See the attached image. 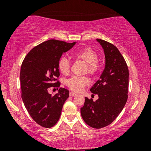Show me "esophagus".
Segmentation results:
<instances>
[{
	"mask_svg": "<svg viewBox=\"0 0 151 151\" xmlns=\"http://www.w3.org/2000/svg\"><path fill=\"white\" fill-rule=\"evenodd\" d=\"M77 93H76L75 92H73V91H71L69 93V96H76Z\"/></svg>",
	"mask_w": 151,
	"mask_h": 151,
	"instance_id": "esophagus-1",
	"label": "esophagus"
}]
</instances>
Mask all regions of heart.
Segmentation results:
<instances>
[{"label": "heart", "instance_id": "b5f03b06", "mask_svg": "<svg viewBox=\"0 0 151 151\" xmlns=\"http://www.w3.org/2000/svg\"><path fill=\"white\" fill-rule=\"evenodd\" d=\"M73 56L77 60H81L86 64V71L89 74L96 73L98 69V54L93 49L90 47H84L78 49L73 53ZM60 71L64 75H67L70 71V63L67 58L63 57L58 63ZM89 83L88 79L84 76H74L68 80L67 84L72 91L80 92L84 87Z\"/></svg>", "mask_w": 151, "mask_h": 151}]
</instances>
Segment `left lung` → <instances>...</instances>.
<instances>
[{
	"label": "left lung",
	"instance_id": "obj_1",
	"mask_svg": "<svg viewBox=\"0 0 151 151\" xmlns=\"http://www.w3.org/2000/svg\"><path fill=\"white\" fill-rule=\"evenodd\" d=\"M104 50L105 67L100 79L91 88L99 98L93 102L85 98L80 109L83 120L94 129H101L113 122L127 103L129 69L122 55L114 45L96 39Z\"/></svg>",
	"mask_w": 151,
	"mask_h": 151
}]
</instances>
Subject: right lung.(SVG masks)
I'll list each match as a JSON object with an SVG mask.
<instances>
[{
	"label": "right lung",
	"instance_id": "1",
	"mask_svg": "<svg viewBox=\"0 0 151 151\" xmlns=\"http://www.w3.org/2000/svg\"><path fill=\"white\" fill-rule=\"evenodd\" d=\"M76 43L45 41L33 48L22 62L20 73L22 100L30 116L41 127L51 128L57 123L69 98V91L65 88H60L53 96L48 88L60 85L55 82L60 76V58Z\"/></svg>",
	"mask_w": 151,
	"mask_h": 151
}]
</instances>
